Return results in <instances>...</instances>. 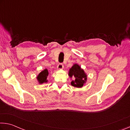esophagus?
Here are the masks:
<instances>
[{
	"label": "esophagus",
	"mask_w": 130,
	"mask_h": 130,
	"mask_svg": "<svg viewBox=\"0 0 130 130\" xmlns=\"http://www.w3.org/2000/svg\"><path fill=\"white\" fill-rule=\"evenodd\" d=\"M63 65L61 63H59V64L57 65V69H63Z\"/></svg>",
	"instance_id": "1"
}]
</instances>
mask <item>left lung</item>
Instances as JSON below:
<instances>
[{
    "label": "left lung",
    "mask_w": 130,
    "mask_h": 130,
    "mask_svg": "<svg viewBox=\"0 0 130 130\" xmlns=\"http://www.w3.org/2000/svg\"><path fill=\"white\" fill-rule=\"evenodd\" d=\"M69 76L71 77H73L71 85L73 87H83L84 83L87 80V76L84 71L77 64H75L70 69Z\"/></svg>",
    "instance_id": "left-lung-1"
}]
</instances>
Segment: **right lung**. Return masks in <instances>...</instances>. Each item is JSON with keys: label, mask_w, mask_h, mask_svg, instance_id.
<instances>
[{"label": "right lung", "mask_w": 130, "mask_h": 130, "mask_svg": "<svg viewBox=\"0 0 130 130\" xmlns=\"http://www.w3.org/2000/svg\"><path fill=\"white\" fill-rule=\"evenodd\" d=\"M48 72L47 71V69H44V71H43L42 72H41L39 74L38 77H37V79H38L39 83H43L47 82V76H48Z\"/></svg>", "instance_id": "obj_1"}]
</instances>
